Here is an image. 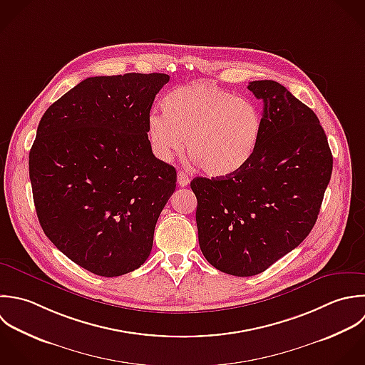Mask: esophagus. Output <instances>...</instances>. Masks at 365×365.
I'll return each mask as SVG.
<instances>
[{
    "label": "esophagus",
    "mask_w": 365,
    "mask_h": 365,
    "mask_svg": "<svg viewBox=\"0 0 365 365\" xmlns=\"http://www.w3.org/2000/svg\"><path fill=\"white\" fill-rule=\"evenodd\" d=\"M178 183H179V186L185 187V186H187L190 183V179H189V176L185 172L180 170V172H178Z\"/></svg>",
    "instance_id": "34e87169"
}]
</instances>
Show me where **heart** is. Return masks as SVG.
Here are the masks:
<instances>
[{
    "instance_id": "heart-1",
    "label": "heart",
    "mask_w": 365,
    "mask_h": 365,
    "mask_svg": "<svg viewBox=\"0 0 365 365\" xmlns=\"http://www.w3.org/2000/svg\"><path fill=\"white\" fill-rule=\"evenodd\" d=\"M163 112L148 116L150 149L170 160L183 149L209 176H230L253 158L262 136L257 106L207 81H195L170 91Z\"/></svg>"
}]
</instances>
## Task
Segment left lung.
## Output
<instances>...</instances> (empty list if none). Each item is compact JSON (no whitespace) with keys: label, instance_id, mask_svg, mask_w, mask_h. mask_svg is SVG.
Returning <instances> with one entry per match:
<instances>
[{"label":"left lung","instance_id":"8db88e82","mask_svg":"<svg viewBox=\"0 0 365 365\" xmlns=\"http://www.w3.org/2000/svg\"><path fill=\"white\" fill-rule=\"evenodd\" d=\"M247 88L263 101L253 158L230 176L190 182L200 250L237 277L264 272L309 236L333 172L326 132L307 105L276 81Z\"/></svg>","mask_w":365,"mask_h":365}]
</instances>
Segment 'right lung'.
<instances>
[{"instance_id":"right-lung-1","label":"right lung","mask_w":365,"mask_h":365,"mask_svg":"<svg viewBox=\"0 0 365 365\" xmlns=\"http://www.w3.org/2000/svg\"><path fill=\"white\" fill-rule=\"evenodd\" d=\"M166 73L86 78L42 115L29 152L39 225L68 259L116 277L150 255L176 170L155 158L148 116Z\"/></svg>"}]
</instances>
